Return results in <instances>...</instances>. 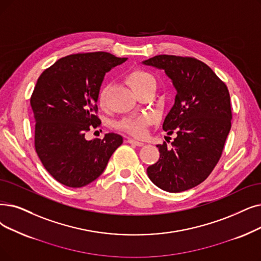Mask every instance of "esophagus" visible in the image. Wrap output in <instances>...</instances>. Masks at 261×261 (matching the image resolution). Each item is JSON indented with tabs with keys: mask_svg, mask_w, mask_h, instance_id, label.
Instances as JSON below:
<instances>
[{
	"mask_svg": "<svg viewBox=\"0 0 261 261\" xmlns=\"http://www.w3.org/2000/svg\"><path fill=\"white\" fill-rule=\"evenodd\" d=\"M127 143L132 144V145H135V146H143V145H144L143 142L137 141V140H134V139H128V140H127Z\"/></svg>",
	"mask_w": 261,
	"mask_h": 261,
	"instance_id": "esophagus-1",
	"label": "esophagus"
}]
</instances>
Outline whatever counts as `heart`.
I'll return each instance as SVG.
<instances>
[{"instance_id": "obj_1", "label": "heart", "mask_w": 261, "mask_h": 261, "mask_svg": "<svg viewBox=\"0 0 261 261\" xmlns=\"http://www.w3.org/2000/svg\"><path fill=\"white\" fill-rule=\"evenodd\" d=\"M127 81L129 85L132 87L135 93L139 92V90L146 85H148L152 82H155L154 77L151 73L148 71L143 70V69H133L127 74ZM106 100H107V93L106 89H101L99 96H98V102L100 107L106 106ZM152 122V116L149 114H143L140 116L135 117H126L121 120H119L116 123L117 129L128 132L135 137H143L146 132L147 126Z\"/></svg>"}]
</instances>
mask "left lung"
Wrapping results in <instances>:
<instances>
[{"instance_id": "1", "label": "left lung", "mask_w": 261, "mask_h": 261, "mask_svg": "<svg viewBox=\"0 0 261 261\" xmlns=\"http://www.w3.org/2000/svg\"><path fill=\"white\" fill-rule=\"evenodd\" d=\"M143 64L164 70L177 92L163 122V130L177 137L171 149L165 142L156 145L160 158L147 175L158 188L178 193L201 184L219 162L231 128L229 92L194 58L162 54Z\"/></svg>"}]
</instances>
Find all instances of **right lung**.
Listing matches in <instances>:
<instances>
[{
	"label": "right lung",
	"mask_w": 261,
	"mask_h": 261,
	"mask_svg": "<svg viewBox=\"0 0 261 261\" xmlns=\"http://www.w3.org/2000/svg\"><path fill=\"white\" fill-rule=\"evenodd\" d=\"M127 58L108 52L77 53L55 62L38 77L31 97L35 118V149L48 173L60 184L82 188L96 180L122 137L107 133L87 141L100 126L97 101L105 75Z\"/></svg>",
	"instance_id": "right-lung-1"
}]
</instances>
